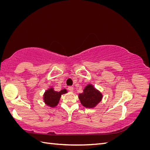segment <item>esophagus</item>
<instances>
[{"label":"esophagus","mask_w":150,"mask_h":150,"mask_svg":"<svg viewBox=\"0 0 150 150\" xmlns=\"http://www.w3.org/2000/svg\"><path fill=\"white\" fill-rule=\"evenodd\" d=\"M67 89H68V90H69V91H71V92L73 91V90H74V88H73V87H72V86H68Z\"/></svg>","instance_id":"1"}]
</instances>
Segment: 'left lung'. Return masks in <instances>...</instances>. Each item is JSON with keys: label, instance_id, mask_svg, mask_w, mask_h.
Wrapping results in <instances>:
<instances>
[{"label": "left lung", "instance_id": "obj_1", "mask_svg": "<svg viewBox=\"0 0 150 150\" xmlns=\"http://www.w3.org/2000/svg\"><path fill=\"white\" fill-rule=\"evenodd\" d=\"M101 93L95 89L93 86L89 84L84 89L83 93L79 94V99L83 105L88 108L96 106L101 101Z\"/></svg>", "mask_w": 150, "mask_h": 150}]
</instances>
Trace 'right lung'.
<instances>
[{"instance_id":"obj_1","label":"right lung","mask_w":150,"mask_h":150,"mask_svg":"<svg viewBox=\"0 0 150 150\" xmlns=\"http://www.w3.org/2000/svg\"><path fill=\"white\" fill-rule=\"evenodd\" d=\"M66 93L67 91L65 89L57 92L55 91L52 88H50L47 90L44 94V101L47 106L55 107L59 101L61 95Z\"/></svg>"}]
</instances>
